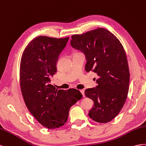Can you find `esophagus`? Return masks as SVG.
Instances as JSON below:
<instances>
[{"label":"esophagus","mask_w":146,"mask_h":146,"mask_svg":"<svg viewBox=\"0 0 146 146\" xmlns=\"http://www.w3.org/2000/svg\"><path fill=\"white\" fill-rule=\"evenodd\" d=\"M80 92H81V94H82V95H83V97H85V95H84V90H83V89H82V90H80Z\"/></svg>","instance_id":"esophagus-1"}]
</instances>
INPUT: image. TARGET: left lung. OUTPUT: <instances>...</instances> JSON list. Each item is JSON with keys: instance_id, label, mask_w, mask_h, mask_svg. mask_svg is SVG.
Segmentation results:
<instances>
[{"instance_id": "8db88e82", "label": "left lung", "mask_w": 146, "mask_h": 146, "mask_svg": "<svg viewBox=\"0 0 146 146\" xmlns=\"http://www.w3.org/2000/svg\"><path fill=\"white\" fill-rule=\"evenodd\" d=\"M70 43L85 54L86 72L93 71L98 76V86L85 90L94 103L89 117L97 122H109L121 111L128 93L130 72L123 46L104 28L73 35Z\"/></svg>"}]
</instances>
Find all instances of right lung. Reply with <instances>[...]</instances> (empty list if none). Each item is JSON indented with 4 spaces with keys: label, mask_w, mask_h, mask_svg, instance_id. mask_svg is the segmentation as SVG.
Masks as SVG:
<instances>
[{
    "label": "right lung",
    "mask_w": 146,
    "mask_h": 146,
    "mask_svg": "<svg viewBox=\"0 0 146 146\" xmlns=\"http://www.w3.org/2000/svg\"><path fill=\"white\" fill-rule=\"evenodd\" d=\"M68 39L37 36L25 48L21 59L19 81L25 104L37 121L49 129L64 125L70 108L82 97L76 89L57 90L51 84Z\"/></svg>",
    "instance_id": "obj_1"
}]
</instances>
